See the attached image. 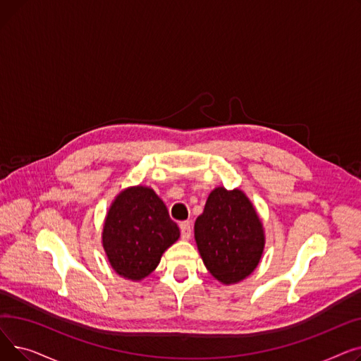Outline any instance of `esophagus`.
<instances>
[{
	"mask_svg": "<svg viewBox=\"0 0 361 361\" xmlns=\"http://www.w3.org/2000/svg\"><path fill=\"white\" fill-rule=\"evenodd\" d=\"M180 230H181V237L183 240H188L192 237V225L188 221L180 222Z\"/></svg>",
	"mask_w": 361,
	"mask_h": 361,
	"instance_id": "esophagus-1",
	"label": "esophagus"
}]
</instances>
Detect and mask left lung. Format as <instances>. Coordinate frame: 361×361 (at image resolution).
I'll list each match as a JSON object with an SVG mask.
<instances>
[{"label":"left lung","instance_id":"1","mask_svg":"<svg viewBox=\"0 0 361 361\" xmlns=\"http://www.w3.org/2000/svg\"><path fill=\"white\" fill-rule=\"evenodd\" d=\"M195 240L206 269L226 286L247 278L264 249L263 224L238 188L211 192L195 222Z\"/></svg>","mask_w":361,"mask_h":361}]
</instances>
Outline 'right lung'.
<instances>
[{"label":"right lung","instance_id":"1","mask_svg":"<svg viewBox=\"0 0 361 361\" xmlns=\"http://www.w3.org/2000/svg\"><path fill=\"white\" fill-rule=\"evenodd\" d=\"M178 238L180 230L165 203L145 185L128 187L114 199L102 231L111 268L131 281L154 272L164 252Z\"/></svg>","mask_w":361,"mask_h":361}]
</instances>
